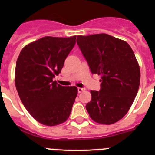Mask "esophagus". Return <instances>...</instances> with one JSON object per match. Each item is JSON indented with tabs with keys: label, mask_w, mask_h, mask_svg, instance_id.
<instances>
[{
	"label": "esophagus",
	"mask_w": 155,
	"mask_h": 155,
	"mask_svg": "<svg viewBox=\"0 0 155 155\" xmlns=\"http://www.w3.org/2000/svg\"><path fill=\"white\" fill-rule=\"evenodd\" d=\"M83 91H85V88H82V87H78V92H79V93H81V92H82Z\"/></svg>",
	"instance_id": "34e87169"
}]
</instances>
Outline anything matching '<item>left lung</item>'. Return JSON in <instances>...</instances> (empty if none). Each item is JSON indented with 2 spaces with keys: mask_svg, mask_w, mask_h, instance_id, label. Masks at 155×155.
Returning <instances> with one entry per match:
<instances>
[{
  "mask_svg": "<svg viewBox=\"0 0 155 155\" xmlns=\"http://www.w3.org/2000/svg\"><path fill=\"white\" fill-rule=\"evenodd\" d=\"M78 46L93 74L101 76L99 91H91L86 109L93 121L112 124L127 113L138 92L140 68L124 40L107 34L78 36Z\"/></svg>",
  "mask_w": 155,
  "mask_h": 155,
  "instance_id": "8db88e82",
  "label": "left lung"
}]
</instances>
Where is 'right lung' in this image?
Listing matches in <instances>:
<instances>
[{"label":"right lung","instance_id":"1","mask_svg":"<svg viewBox=\"0 0 155 155\" xmlns=\"http://www.w3.org/2000/svg\"><path fill=\"white\" fill-rule=\"evenodd\" d=\"M76 36L44 37L26 45L15 70L18 96L31 116L46 126L65 122L77 96L76 86H61L53 78L61 73Z\"/></svg>","mask_w":155,"mask_h":155}]
</instances>
